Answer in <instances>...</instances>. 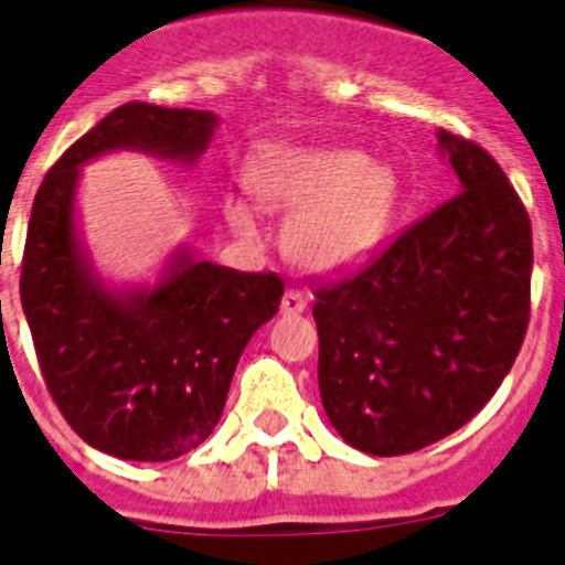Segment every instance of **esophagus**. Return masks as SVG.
Instances as JSON below:
<instances>
[{"instance_id":"esophagus-1","label":"esophagus","mask_w":565,"mask_h":565,"mask_svg":"<svg viewBox=\"0 0 565 565\" xmlns=\"http://www.w3.org/2000/svg\"><path fill=\"white\" fill-rule=\"evenodd\" d=\"M306 309V298L298 289H287L281 298V315H300Z\"/></svg>"}]
</instances>
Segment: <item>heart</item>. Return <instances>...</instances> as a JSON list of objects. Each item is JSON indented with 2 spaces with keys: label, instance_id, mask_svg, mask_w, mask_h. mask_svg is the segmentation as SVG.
I'll return each mask as SVG.
<instances>
[{
  "label": "heart",
  "instance_id": "obj_1",
  "mask_svg": "<svg viewBox=\"0 0 565 565\" xmlns=\"http://www.w3.org/2000/svg\"><path fill=\"white\" fill-rule=\"evenodd\" d=\"M262 210L291 212L284 248L295 265L339 276L366 265L394 226L399 179L350 146L265 143L245 171ZM226 217L243 237H256V217L232 199Z\"/></svg>",
  "mask_w": 565,
  "mask_h": 565
}]
</instances>
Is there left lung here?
I'll return each instance as SVG.
<instances>
[{"label": "left lung", "mask_w": 565, "mask_h": 565, "mask_svg": "<svg viewBox=\"0 0 565 565\" xmlns=\"http://www.w3.org/2000/svg\"><path fill=\"white\" fill-rule=\"evenodd\" d=\"M436 137L458 195L315 292L322 408L370 456L456 434L505 381L527 331V210L489 151L445 129Z\"/></svg>", "instance_id": "8db88e82"}]
</instances>
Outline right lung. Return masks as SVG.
I'll list each match as a JSON object with an SVG mask.
<instances>
[{
    "mask_svg": "<svg viewBox=\"0 0 565 565\" xmlns=\"http://www.w3.org/2000/svg\"><path fill=\"white\" fill-rule=\"evenodd\" d=\"M217 115L129 102L52 166L32 204L21 306L43 381L90 447L124 461H173L215 430L232 375L284 295L276 273H239L177 248L154 287H107L76 226L82 166L143 151L193 166Z\"/></svg>",
    "mask_w": 565,
    "mask_h": 565,
    "instance_id": "1",
    "label": "right lung"
}]
</instances>
